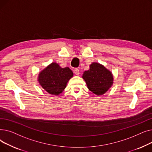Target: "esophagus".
<instances>
[{
    "label": "esophagus",
    "instance_id": "obj_1",
    "mask_svg": "<svg viewBox=\"0 0 152 152\" xmlns=\"http://www.w3.org/2000/svg\"><path fill=\"white\" fill-rule=\"evenodd\" d=\"M74 72L76 75H79V70L78 68H75L74 69Z\"/></svg>",
    "mask_w": 152,
    "mask_h": 152
}]
</instances>
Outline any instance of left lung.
<instances>
[{
  "mask_svg": "<svg viewBox=\"0 0 152 152\" xmlns=\"http://www.w3.org/2000/svg\"><path fill=\"white\" fill-rule=\"evenodd\" d=\"M88 89L95 94H104L113 84V77L111 72L103 65L93 63L90 69L84 71L83 75Z\"/></svg>",
  "mask_w": 152,
  "mask_h": 152,
  "instance_id": "left-lung-1",
  "label": "left lung"
}]
</instances>
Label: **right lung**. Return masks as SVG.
<instances>
[{"mask_svg":"<svg viewBox=\"0 0 152 152\" xmlns=\"http://www.w3.org/2000/svg\"><path fill=\"white\" fill-rule=\"evenodd\" d=\"M73 73L68 67L61 68L58 64L52 63L39 75L38 81L48 93L57 95L66 87Z\"/></svg>","mask_w":152,"mask_h":152,"instance_id":"right-lung-1","label":"right lung"}]
</instances>
